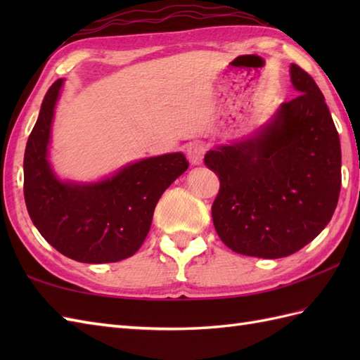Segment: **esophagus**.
I'll return each mask as SVG.
<instances>
[{
  "mask_svg": "<svg viewBox=\"0 0 360 360\" xmlns=\"http://www.w3.org/2000/svg\"><path fill=\"white\" fill-rule=\"evenodd\" d=\"M187 153V159L188 162L192 165H200L202 162V158H204V153H205V145L202 142H192L187 145L186 148Z\"/></svg>",
  "mask_w": 360,
  "mask_h": 360,
  "instance_id": "1",
  "label": "esophagus"
}]
</instances>
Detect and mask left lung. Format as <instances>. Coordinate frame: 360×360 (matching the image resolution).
<instances>
[{
    "label": "left lung",
    "instance_id": "8db88e82",
    "mask_svg": "<svg viewBox=\"0 0 360 360\" xmlns=\"http://www.w3.org/2000/svg\"><path fill=\"white\" fill-rule=\"evenodd\" d=\"M290 82L300 94L281 103L271 124L204 158L219 178L213 224L236 254H294L323 231L339 201L342 153L331 112L314 79L294 63Z\"/></svg>",
    "mask_w": 360,
    "mask_h": 360
}]
</instances>
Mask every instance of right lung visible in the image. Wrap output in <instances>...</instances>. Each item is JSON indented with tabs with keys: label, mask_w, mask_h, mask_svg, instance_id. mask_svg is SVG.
I'll return each mask as SVG.
<instances>
[{
	"label": "right lung",
	"mask_w": 360,
	"mask_h": 360,
	"mask_svg": "<svg viewBox=\"0 0 360 360\" xmlns=\"http://www.w3.org/2000/svg\"><path fill=\"white\" fill-rule=\"evenodd\" d=\"M63 80L46 93L25 151V201L43 238L80 263H114L147 238L159 198L188 168L182 153L142 159L94 184L63 182L48 162L51 125Z\"/></svg>",
	"instance_id": "add662e5"
}]
</instances>
